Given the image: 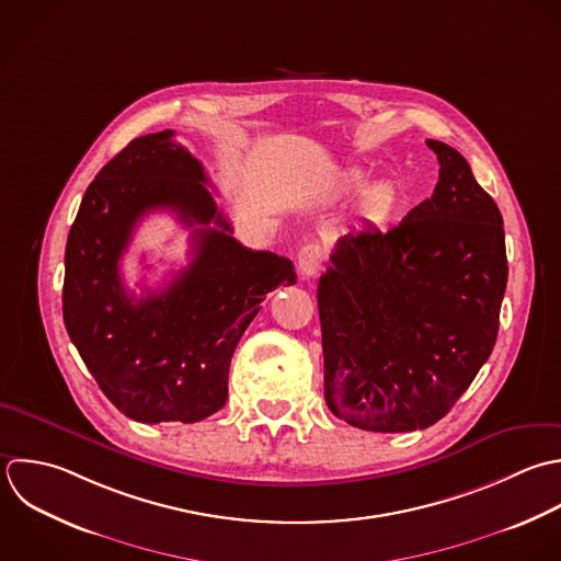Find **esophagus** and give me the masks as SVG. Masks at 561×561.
Returning a JSON list of instances; mask_svg holds the SVG:
<instances>
[{"label":"esophagus","mask_w":561,"mask_h":561,"mask_svg":"<svg viewBox=\"0 0 561 561\" xmlns=\"http://www.w3.org/2000/svg\"><path fill=\"white\" fill-rule=\"evenodd\" d=\"M323 262H325V253L319 244H306L299 255H297V268L301 273V277H314L321 268H323Z\"/></svg>","instance_id":"obj_1"}]
</instances>
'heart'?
<instances>
[{"label":"heart","mask_w":561,"mask_h":561,"mask_svg":"<svg viewBox=\"0 0 561 561\" xmlns=\"http://www.w3.org/2000/svg\"><path fill=\"white\" fill-rule=\"evenodd\" d=\"M369 183V172L365 170H352L345 174L343 179V190L347 194H358L367 187ZM396 201H398V190L393 183H376L371 185L367 192H365V198H363V214L367 218H385L393 207H396Z\"/></svg>","instance_id":"1"}]
</instances>
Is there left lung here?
I'll return each instance as SVG.
<instances>
[{"instance_id": "left-lung-1", "label": "left lung", "mask_w": 561, "mask_h": 561, "mask_svg": "<svg viewBox=\"0 0 561 561\" xmlns=\"http://www.w3.org/2000/svg\"><path fill=\"white\" fill-rule=\"evenodd\" d=\"M431 198L336 240L319 279L328 409L371 433L439 422L490 358L507 288L503 216L453 146Z\"/></svg>"}]
</instances>
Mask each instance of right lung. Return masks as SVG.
I'll use <instances>...</instances> for the list:
<instances>
[{"instance_id": "1", "label": "right lung", "mask_w": 561, "mask_h": 561, "mask_svg": "<svg viewBox=\"0 0 561 561\" xmlns=\"http://www.w3.org/2000/svg\"><path fill=\"white\" fill-rule=\"evenodd\" d=\"M172 137H137L95 174L65 249L67 334L111 404L141 424H192L220 411L240 336L271 290L297 282L288 257L231 236L201 161ZM157 208L193 227V262L163 291L135 298L118 260Z\"/></svg>"}]
</instances>
